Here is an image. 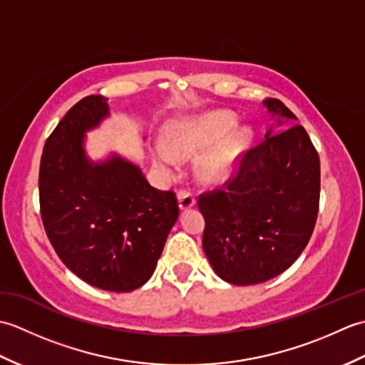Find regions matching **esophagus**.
Returning a JSON list of instances; mask_svg holds the SVG:
<instances>
[{
    "label": "esophagus",
    "instance_id": "34e87169",
    "mask_svg": "<svg viewBox=\"0 0 365 365\" xmlns=\"http://www.w3.org/2000/svg\"><path fill=\"white\" fill-rule=\"evenodd\" d=\"M196 204V197L192 195L191 190L182 188L178 191V205H180L182 210H187V208H191Z\"/></svg>",
    "mask_w": 365,
    "mask_h": 365
}]
</instances>
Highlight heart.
Segmentation results:
<instances>
[{"mask_svg": "<svg viewBox=\"0 0 365 365\" xmlns=\"http://www.w3.org/2000/svg\"><path fill=\"white\" fill-rule=\"evenodd\" d=\"M235 125L237 119L229 113L202 115L195 122H190L188 125L173 131L169 135V145L163 143L155 145L153 158L158 166L170 170L178 165V157H188V155L207 150L208 147L220 141ZM247 141H250V130L247 128L232 131L202 161L200 173L208 180H221L235 165L238 155L243 152Z\"/></svg>", "mask_w": 365, "mask_h": 365, "instance_id": "heart-1", "label": "heart"}]
</instances>
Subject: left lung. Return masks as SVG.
Listing matches in <instances>:
<instances>
[{
	"instance_id": "8db88e82",
	"label": "left lung",
	"mask_w": 365,
	"mask_h": 365,
	"mask_svg": "<svg viewBox=\"0 0 365 365\" xmlns=\"http://www.w3.org/2000/svg\"><path fill=\"white\" fill-rule=\"evenodd\" d=\"M263 103L285 128L269 130L240 153L227 180L197 199L205 255L215 273L234 285L284 273L304 251L319 215V152L281 100Z\"/></svg>"
}]
</instances>
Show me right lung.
<instances>
[{
	"label": "right lung",
	"mask_w": 365,
	"mask_h": 365,
	"mask_svg": "<svg viewBox=\"0 0 365 365\" xmlns=\"http://www.w3.org/2000/svg\"><path fill=\"white\" fill-rule=\"evenodd\" d=\"M108 115L106 98L89 96L67 111L43 145L38 169L42 222L64 265L108 292L149 281L178 218L174 191L153 188L119 157L92 165L84 131Z\"/></svg>",
	"instance_id": "1"
}]
</instances>
